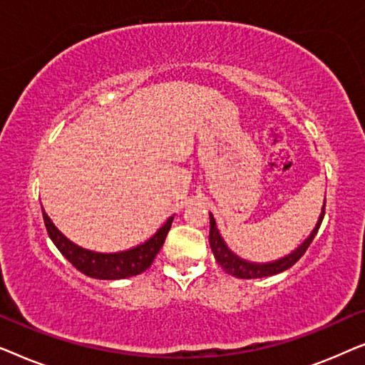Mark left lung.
Instances as JSON below:
<instances>
[{
  "mask_svg": "<svg viewBox=\"0 0 365 365\" xmlns=\"http://www.w3.org/2000/svg\"><path fill=\"white\" fill-rule=\"evenodd\" d=\"M324 214H326V212H324V207H322L321 217H319L316 227H314L311 236H309L306 241H304L302 246H299V249H296V251H294L292 254H289V256L284 257V259H279V261H276V262L252 264V262L242 261V259H239L237 256H234V254L227 249L226 244H224L221 236H219V231L216 227V221H214L212 214H209V219H211V229H209V244H211L214 257H216L219 266H221L224 271H226L227 274H231V276H234V277L259 279V277L274 276V274H279V272L286 271V269H289V267H292L294 264H296L299 259L304 256V252H306L307 247L311 246V242L314 241V237H316L319 227H321Z\"/></svg>",
  "mask_w": 365,
  "mask_h": 365,
  "instance_id": "8db88e82",
  "label": "left lung"
}]
</instances>
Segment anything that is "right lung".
<instances>
[{"label":"right lung","mask_w":365,"mask_h":365,"mask_svg":"<svg viewBox=\"0 0 365 365\" xmlns=\"http://www.w3.org/2000/svg\"><path fill=\"white\" fill-rule=\"evenodd\" d=\"M43 219L46 231L54 242V246L59 249V252L78 269L79 272L86 274L89 277L94 279H106V281H114V279H124L138 276L146 271L151 266L154 257L158 256L159 249L163 247L166 236L171 229L173 219L169 217L166 224L154 234V236L146 241L141 246L129 249L124 252L116 254H99L93 251H86V249L76 246L69 239L63 236L58 231L56 226L48 217V214L43 209Z\"/></svg>","instance_id":"right-lung-1"}]
</instances>
